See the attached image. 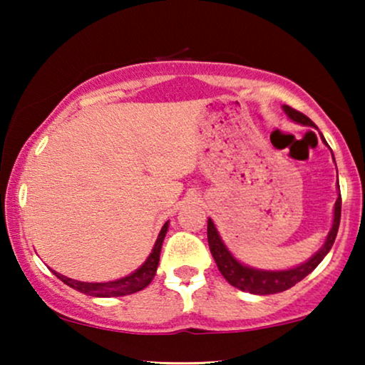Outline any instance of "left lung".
I'll use <instances>...</instances> for the list:
<instances>
[{
	"instance_id": "left-lung-1",
	"label": "left lung",
	"mask_w": 365,
	"mask_h": 365,
	"mask_svg": "<svg viewBox=\"0 0 365 365\" xmlns=\"http://www.w3.org/2000/svg\"><path fill=\"white\" fill-rule=\"evenodd\" d=\"M282 111L287 114V118L291 121L302 124V126H314V123L307 116H304L302 113L296 111L291 106H286L284 104ZM322 143L329 146L326 139L321 134ZM334 158V154H332ZM341 191H339V197L336 204H334V219H332V227L329 231L326 242L322 244V247L319 251L304 261L299 266H294L291 269H282V271H266V269H257L246 266V264L239 261V259L234 256V254L229 251L226 244H224L221 234L216 229V224L211 217H207V242L209 249H211V254L214 261L217 264V269L221 271L224 279L231 284V286L241 289L244 292L256 294V296H267V294H277L282 291H287L292 286H296L297 282H301L304 277L309 276L314 269H316L324 257L327 256V252L331 251L334 241H336L337 231H339V222H341Z\"/></svg>"
}]
</instances>
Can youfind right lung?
Instances as JSON below:
<instances>
[{
  "instance_id": "obj_1",
  "label": "right lung",
  "mask_w": 365,
  "mask_h": 365,
  "mask_svg": "<svg viewBox=\"0 0 365 365\" xmlns=\"http://www.w3.org/2000/svg\"><path fill=\"white\" fill-rule=\"evenodd\" d=\"M168 227H169V221L164 222L161 231H159V236L156 239V242H154L153 251L148 256L146 261H144L136 271L129 274V276H124L121 279H116V281H108V282H81V281H74L71 277L63 276V274H59L56 271H53V274L59 279V281L66 284V286L76 289V291L88 294V296H93V297L129 296V294L143 291L144 287H148L149 284H151L154 276H156L159 256H161L163 241L164 237H166Z\"/></svg>"
}]
</instances>
